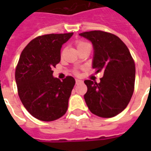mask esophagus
Wrapping results in <instances>:
<instances>
[{
	"instance_id": "esophagus-1",
	"label": "esophagus",
	"mask_w": 151,
	"mask_h": 151,
	"mask_svg": "<svg viewBox=\"0 0 151 151\" xmlns=\"http://www.w3.org/2000/svg\"><path fill=\"white\" fill-rule=\"evenodd\" d=\"M82 80H80V79H76V84H80V83H82Z\"/></svg>"
}]
</instances>
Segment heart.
<instances>
[{
	"mask_svg": "<svg viewBox=\"0 0 151 151\" xmlns=\"http://www.w3.org/2000/svg\"><path fill=\"white\" fill-rule=\"evenodd\" d=\"M86 44H87L86 43H84V42H78V43H77V46H78V47H82V46H84V45H86Z\"/></svg>",
	"mask_w": 151,
	"mask_h": 151,
	"instance_id": "1",
	"label": "heart"
}]
</instances>
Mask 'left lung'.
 <instances>
[{
	"label": "left lung",
	"instance_id": "8db88e82",
	"mask_svg": "<svg viewBox=\"0 0 151 151\" xmlns=\"http://www.w3.org/2000/svg\"><path fill=\"white\" fill-rule=\"evenodd\" d=\"M92 43V68L103 72L100 82L85 80L86 104L92 113L104 118L116 116L129 104L135 82V64L129 50L116 35L101 31L79 34Z\"/></svg>",
	"mask_w": 151,
	"mask_h": 151
}]
</instances>
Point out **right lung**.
<instances>
[{
    "label": "right lung",
    "instance_id": "obj_1",
    "mask_svg": "<svg viewBox=\"0 0 151 151\" xmlns=\"http://www.w3.org/2000/svg\"><path fill=\"white\" fill-rule=\"evenodd\" d=\"M73 33L50 34L31 40L22 52L15 71L19 98L28 112L43 121L63 116L68 109L75 79L62 82L52 75L60 61V49Z\"/></svg>",
    "mask_w": 151,
    "mask_h": 151
}]
</instances>
